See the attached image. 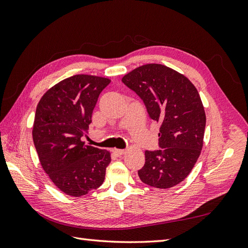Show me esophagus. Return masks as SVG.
Masks as SVG:
<instances>
[{"instance_id":"obj_1","label":"esophagus","mask_w":248,"mask_h":248,"mask_svg":"<svg viewBox=\"0 0 248 248\" xmlns=\"http://www.w3.org/2000/svg\"><path fill=\"white\" fill-rule=\"evenodd\" d=\"M112 153H114L116 156H122L125 153V150L114 149V150H112Z\"/></svg>"}]
</instances>
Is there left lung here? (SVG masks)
I'll list each match as a JSON object with an SVG mask.
<instances>
[{
	"label": "left lung",
	"mask_w": 248,
	"mask_h": 248,
	"mask_svg": "<svg viewBox=\"0 0 248 248\" xmlns=\"http://www.w3.org/2000/svg\"><path fill=\"white\" fill-rule=\"evenodd\" d=\"M144 102L149 118L160 123L159 150L145 151L141 182L167 189L189 175L202 151L206 115L198 90L183 74L147 64L122 78Z\"/></svg>",
	"instance_id": "obj_1"
}]
</instances>
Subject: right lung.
<instances>
[{"mask_svg":"<svg viewBox=\"0 0 248 248\" xmlns=\"http://www.w3.org/2000/svg\"><path fill=\"white\" fill-rule=\"evenodd\" d=\"M108 78L77 74L50 88L36 108L33 140L41 166L58 188L81 197L103 183L107 150L85 145L92 112Z\"/></svg>","mask_w":248,"mask_h":248,"instance_id":"1","label":"right lung"}]
</instances>
